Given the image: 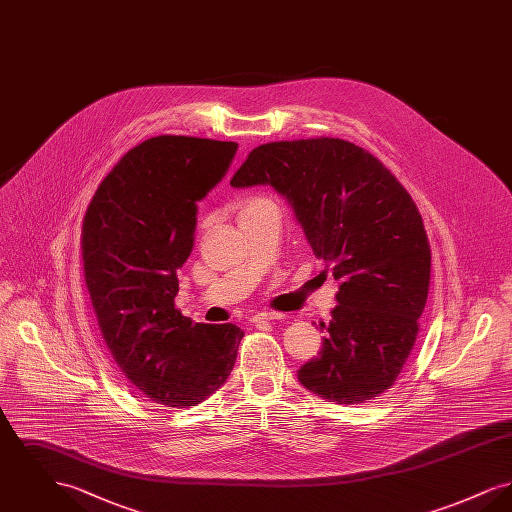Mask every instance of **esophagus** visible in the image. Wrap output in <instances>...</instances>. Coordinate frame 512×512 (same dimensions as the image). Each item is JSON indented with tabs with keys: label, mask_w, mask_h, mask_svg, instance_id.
Masks as SVG:
<instances>
[{
	"label": "esophagus",
	"mask_w": 512,
	"mask_h": 512,
	"mask_svg": "<svg viewBox=\"0 0 512 512\" xmlns=\"http://www.w3.org/2000/svg\"><path fill=\"white\" fill-rule=\"evenodd\" d=\"M276 318H280L278 313H255V315L251 317V322H253V324H265V322L276 320Z\"/></svg>",
	"instance_id": "obj_1"
}]
</instances>
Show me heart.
Listing matches in <instances>:
<instances>
[{
  "label": "heart",
  "instance_id": "1",
  "mask_svg": "<svg viewBox=\"0 0 512 512\" xmlns=\"http://www.w3.org/2000/svg\"><path fill=\"white\" fill-rule=\"evenodd\" d=\"M272 199H268L265 195H247L242 197L238 203H236V213H238V219H244L247 215L255 213L257 209L270 205Z\"/></svg>",
  "mask_w": 512,
  "mask_h": 512
}]
</instances>
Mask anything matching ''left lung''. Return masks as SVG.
<instances>
[{
  "label": "left lung",
  "instance_id": "left-lung-1",
  "mask_svg": "<svg viewBox=\"0 0 512 512\" xmlns=\"http://www.w3.org/2000/svg\"><path fill=\"white\" fill-rule=\"evenodd\" d=\"M230 184L286 195L340 284L330 322H320L328 336L297 370L299 382L338 405L390 390L430 288L432 251L413 197L366 149L324 136L255 147Z\"/></svg>",
  "mask_w": 512,
  "mask_h": 512
}]
</instances>
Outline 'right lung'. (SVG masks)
I'll return each instance as SVG.
<instances>
[{
    "label": "right lung",
    "instance_id": "obj_1",
    "mask_svg": "<svg viewBox=\"0 0 512 512\" xmlns=\"http://www.w3.org/2000/svg\"><path fill=\"white\" fill-rule=\"evenodd\" d=\"M236 149L194 136L149 138L101 180L82 222L84 280L105 345L132 388L165 407H194L219 390L244 338L230 322L192 324L174 305L197 201Z\"/></svg>",
    "mask_w": 512,
    "mask_h": 512
}]
</instances>
